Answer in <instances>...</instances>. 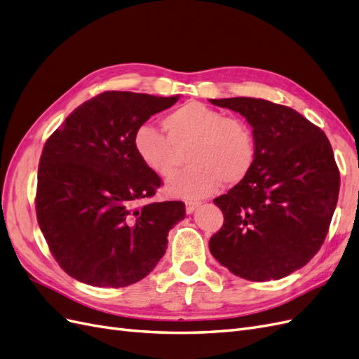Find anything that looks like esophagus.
Returning a JSON list of instances; mask_svg holds the SVG:
<instances>
[{
  "label": "esophagus",
  "instance_id": "obj_1",
  "mask_svg": "<svg viewBox=\"0 0 359 359\" xmlns=\"http://www.w3.org/2000/svg\"><path fill=\"white\" fill-rule=\"evenodd\" d=\"M199 206V202H186V211H187V214H193L194 212V210H196Z\"/></svg>",
  "mask_w": 359,
  "mask_h": 359
}]
</instances>
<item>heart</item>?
I'll list each match as a JSON object with an SVG mask.
<instances>
[{
	"label": "heart",
	"instance_id": "1",
	"mask_svg": "<svg viewBox=\"0 0 359 359\" xmlns=\"http://www.w3.org/2000/svg\"><path fill=\"white\" fill-rule=\"evenodd\" d=\"M166 136L151 126H140L133 137L135 151L156 175L170 177L180 165V153L190 147L191 166L168 182L170 196L198 199L226 186L241 182L256 158L253 130L244 119L224 116L199 102H189L161 121Z\"/></svg>",
	"mask_w": 359,
	"mask_h": 359
}]
</instances>
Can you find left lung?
Instances as JSON below:
<instances>
[{"instance_id": "obj_1", "label": "left lung", "mask_w": 359, "mask_h": 359, "mask_svg": "<svg viewBox=\"0 0 359 359\" xmlns=\"http://www.w3.org/2000/svg\"><path fill=\"white\" fill-rule=\"evenodd\" d=\"M252 126L248 175L214 203L224 215L210 252L232 274L283 278L319 252L339 199L340 172L328 137L292 107L264 99H211Z\"/></svg>"}]
</instances>
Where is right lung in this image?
<instances>
[{
  "label": "right lung",
  "instance_id": "obj_1",
  "mask_svg": "<svg viewBox=\"0 0 359 359\" xmlns=\"http://www.w3.org/2000/svg\"><path fill=\"white\" fill-rule=\"evenodd\" d=\"M180 95L106 91L82 103L46 140L36 211L52 256L66 273L97 287H126L166 253L184 220L180 201L153 202L161 180L139 160L133 137Z\"/></svg>",
  "mask_w": 359,
  "mask_h": 359
}]
</instances>
